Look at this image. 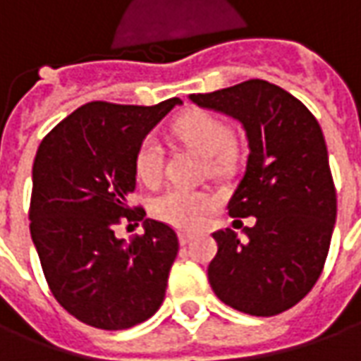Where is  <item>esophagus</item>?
<instances>
[{
  "label": "esophagus",
  "instance_id": "1",
  "mask_svg": "<svg viewBox=\"0 0 361 361\" xmlns=\"http://www.w3.org/2000/svg\"><path fill=\"white\" fill-rule=\"evenodd\" d=\"M191 240H193V235L189 234V232H180V243H181V245H188Z\"/></svg>",
  "mask_w": 361,
  "mask_h": 361
}]
</instances>
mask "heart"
Here are the masks:
<instances>
[{
  "label": "heart",
  "instance_id": "obj_1",
  "mask_svg": "<svg viewBox=\"0 0 361 361\" xmlns=\"http://www.w3.org/2000/svg\"><path fill=\"white\" fill-rule=\"evenodd\" d=\"M173 135L201 152L204 158H220L232 149V129L211 111H189L173 123ZM164 150L154 137H147L135 152V176L145 185H157L162 178ZM212 199L203 191L172 188L158 195L150 209L162 222L178 228H197L211 211Z\"/></svg>",
  "mask_w": 361,
  "mask_h": 361
}]
</instances>
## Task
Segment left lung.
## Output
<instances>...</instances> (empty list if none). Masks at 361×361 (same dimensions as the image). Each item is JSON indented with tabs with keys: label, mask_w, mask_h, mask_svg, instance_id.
Instances as JSON below:
<instances>
[{
	"label": "left lung",
	"mask_w": 361,
	"mask_h": 361,
	"mask_svg": "<svg viewBox=\"0 0 361 361\" xmlns=\"http://www.w3.org/2000/svg\"><path fill=\"white\" fill-rule=\"evenodd\" d=\"M245 129L250 157L228 203L243 228L212 238L219 251L209 282L220 302L255 317H271L307 295L323 272L336 220V189L317 119L295 96L261 79L189 96Z\"/></svg>",
	"instance_id": "obj_1"
}]
</instances>
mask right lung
<instances>
[{"mask_svg": "<svg viewBox=\"0 0 361 361\" xmlns=\"http://www.w3.org/2000/svg\"><path fill=\"white\" fill-rule=\"evenodd\" d=\"M180 98L157 106L89 102L51 129L36 150L30 235L58 303L75 319L121 331L152 317L164 302L180 250L172 228L145 220V234L118 240L119 220H142L129 207L135 152Z\"/></svg>", "mask_w": 361, "mask_h": 361, "instance_id": "1", "label": "right lung"}]
</instances>
